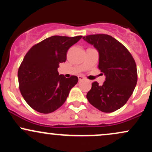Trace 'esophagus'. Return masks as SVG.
<instances>
[{"label": "esophagus", "instance_id": "esophagus-1", "mask_svg": "<svg viewBox=\"0 0 152 152\" xmlns=\"http://www.w3.org/2000/svg\"><path fill=\"white\" fill-rule=\"evenodd\" d=\"M78 81H82V80L84 79V77H83V76H78Z\"/></svg>", "mask_w": 152, "mask_h": 152}]
</instances>
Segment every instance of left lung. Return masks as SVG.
<instances>
[{
  "mask_svg": "<svg viewBox=\"0 0 152 152\" xmlns=\"http://www.w3.org/2000/svg\"><path fill=\"white\" fill-rule=\"evenodd\" d=\"M83 39L98 50L99 69L106 76L102 86L92 83L86 98L103 112L116 111L127 102L137 85L135 61L126 47L109 35H89Z\"/></svg>",
  "mask_w": 152,
  "mask_h": 152,
  "instance_id": "left-lung-1",
  "label": "left lung"
}]
</instances>
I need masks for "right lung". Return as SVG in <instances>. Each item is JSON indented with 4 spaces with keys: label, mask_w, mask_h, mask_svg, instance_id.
Instances as JSON below:
<instances>
[{
    "label": "right lung",
    "mask_w": 152,
    "mask_h": 152,
    "mask_svg": "<svg viewBox=\"0 0 152 152\" xmlns=\"http://www.w3.org/2000/svg\"><path fill=\"white\" fill-rule=\"evenodd\" d=\"M81 36H53L34 45L26 54L18 71L19 89L32 109L49 114L66 102L78 78L59 75L60 63L66 61V53Z\"/></svg>",
    "instance_id": "right-lung-1"
}]
</instances>
